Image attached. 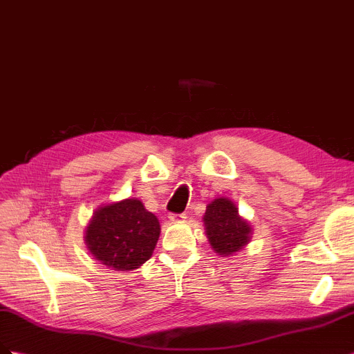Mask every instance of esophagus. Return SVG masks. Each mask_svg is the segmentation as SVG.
<instances>
[{"instance_id":"esophagus-1","label":"esophagus","mask_w":354,"mask_h":354,"mask_svg":"<svg viewBox=\"0 0 354 354\" xmlns=\"http://www.w3.org/2000/svg\"><path fill=\"white\" fill-rule=\"evenodd\" d=\"M168 218H169V221H172V222H182V221L186 219V214H185V213H171Z\"/></svg>"}]
</instances>
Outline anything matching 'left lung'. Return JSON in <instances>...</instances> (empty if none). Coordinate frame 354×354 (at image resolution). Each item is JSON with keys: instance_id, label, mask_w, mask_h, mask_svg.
<instances>
[{"instance_id": "obj_1", "label": "left lung", "mask_w": 354, "mask_h": 354, "mask_svg": "<svg viewBox=\"0 0 354 354\" xmlns=\"http://www.w3.org/2000/svg\"><path fill=\"white\" fill-rule=\"evenodd\" d=\"M228 198H218L207 205L204 214L205 232L212 248L219 255L227 257L242 249L251 236V227L242 218Z\"/></svg>"}]
</instances>
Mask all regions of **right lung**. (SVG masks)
Listing matches in <instances>:
<instances>
[{
    "label": "right lung",
    "instance_id": "obj_1",
    "mask_svg": "<svg viewBox=\"0 0 354 354\" xmlns=\"http://www.w3.org/2000/svg\"><path fill=\"white\" fill-rule=\"evenodd\" d=\"M85 234V243L96 260L124 272L138 269L151 257L160 225L140 200L131 198L100 207Z\"/></svg>",
    "mask_w": 354,
    "mask_h": 354
}]
</instances>
